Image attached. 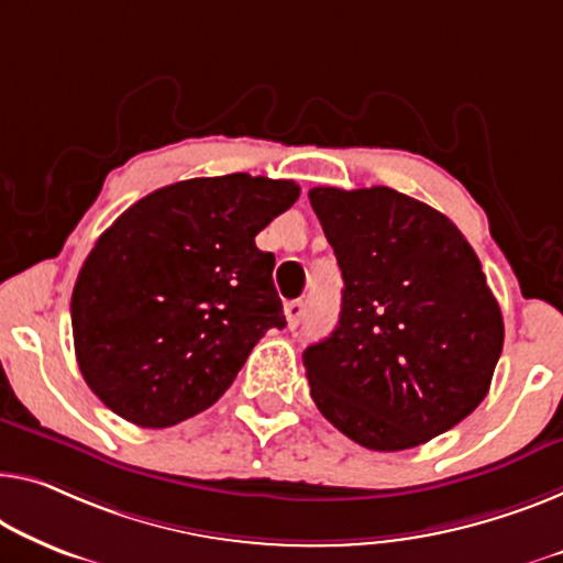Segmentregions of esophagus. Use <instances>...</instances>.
Segmentation results:
<instances>
[{
	"label": "esophagus",
	"mask_w": 563,
	"mask_h": 563,
	"mask_svg": "<svg viewBox=\"0 0 563 563\" xmlns=\"http://www.w3.org/2000/svg\"><path fill=\"white\" fill-rule=\"evenodd\" d=\"M306 313V303L303 300H290V303H285V321H288V329L296 331L300 325V318Z\"/></svg>",
	"instance_id": "1"
}]
</instances>
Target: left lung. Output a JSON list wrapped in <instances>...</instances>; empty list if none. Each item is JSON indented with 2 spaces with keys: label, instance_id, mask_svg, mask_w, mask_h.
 Instances as JSON below:
<instances>
[{
  "label": "left lung",
  "instance_id": "left-lung-1",
  "mask_svg": "<svg viewBox=\"0 0 563 563\" xmlns=\"http://www.w3.org/2000/svg\"><path fill=\"white\" fill-rule=\"evenodd\" d=\"M308 199L343 275L339 325L303 351L316 407L379 452L463 422L503 351L500 306L465 234L389 187H316Z\"/></svg>",
  "mask_w": 563,
  "mask_h": 563
}]
</instances>
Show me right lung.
<instances>
[{
    "label": "right lung",
    "instance_id": "1",
    "mask_svg": "<svg viewBox=\"0 0 563 563\" xmlns=\"http://www.w3.org/2000/svg\"><path fill=\"white\" fill-rule=\"evenodd\" d=\"M288 179L199 176L151 191L100 234L73 288L82 379L115 415L172 427L230 389L283 329L275 255L255 245L298 199Z\"/></svg>",
    "mask_w": 563,
    "mask_h": 563
}]
</instances>
